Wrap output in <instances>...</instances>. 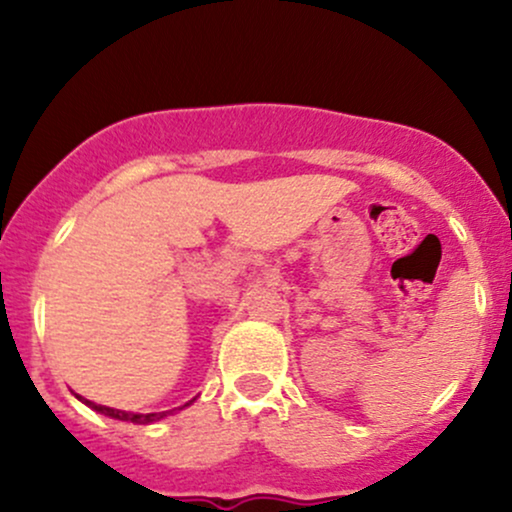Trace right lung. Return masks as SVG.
<instances>
[{"label":"right lung","instance_id":"obj_1","mask_svg":"<svg viewBox=\"0 0 512 512\" xmlns=\"http://www.w3.org/2000/svg\"><path fill=\"white\" fill-rule=\"evenodd\" d=\"M79 399L86 404V407H91L93 411H98V414H105V416H110V419H117V421H127V424L146 426V424H156V421H161L163 416H168V411H158V414H134V411H122V409H113V407H103V404H96V402H91V399H84V397H79ZM192 402H195V399H192ZM192 402H187L185 407H190Z\"/></svg>","mask_w":512,"mask_h":512}]
</instances>
